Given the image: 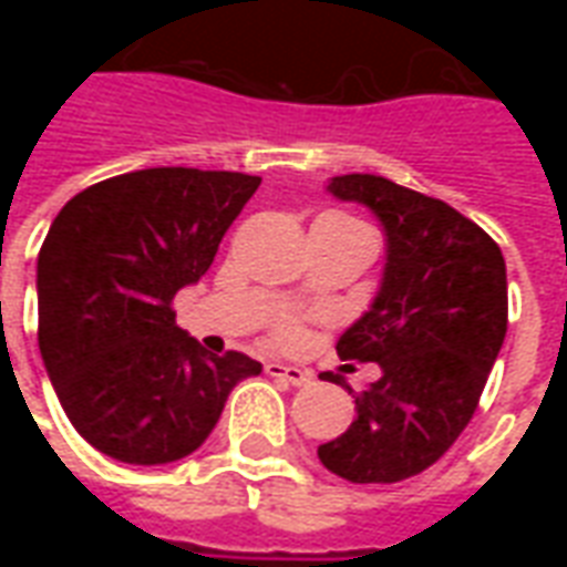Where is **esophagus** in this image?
<instances>
[{"mask_svg": "<svg viewBox=\"0 0 567 567\" xmlns=\"http://www.w3.org/2000/svg\"><path fill=\"white\" fill-rule=\"evenodd\" d=\"M267 373L276 377V380L291 382V385H307V382L312 380V373H309V370L297 368V364H279V361H270V364H267Z\"/></svg>", "mask_w": 567, "mask_h": 567, "instance_id": "obj_1", "label": "esophagus"}]
</instances>
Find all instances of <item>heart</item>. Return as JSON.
<instances>
[{
  "label": "heart",
  "instance_id": "b5f03b06",
  "mask_svg": "<svg viewBox=\"0 0 567 567\" xmlns=\"http://www.w3.org/2000/svg\"><path fill=\"white\" fill-rule=\"evenodd\" d=\"M343 221H349V218H343ZM272 340H276V346H282V349L300 346V340H303V321L295 319V316H282V319L272 324Z\"/></svg>",
  "mask_w": 567,
  "mask_h": 567
}]
</instances>
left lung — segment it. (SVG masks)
I'll use <instances>...</instances> for the list:
<instances>
[{
    "mask_svg": "<svg viewBox=\"0 0 567 567\" xmlns=\"http://www.w3.org/2000/svg\"><path fill=\"white\" fill-rule=\"evenodd\" d=\"M328 190L373 209L389 260L373 307L337 343L346 368L377 361L382 377L364 392L346 385L355 422L319 458L349 483H401L474 419L507 333V267L498 243L443 199L368 173L337 175Z\"/></svg>",
    "mask_w": 567,
    "mask_h": 567,
    "instance_id": "obj_1",
    "label": "left lung"
}]
</instances>
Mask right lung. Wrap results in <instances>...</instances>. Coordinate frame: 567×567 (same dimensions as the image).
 Instances as JSON below:
<instances>
[{"label": "right lung", "instance_id": "obj_1", "mask_svg": "<svg viewBox=\"0 0 567 567\" xmlns=\"http://www.w3.org/2000/svg\"><path fill=\"white\" fill-rule=\"evenodd\" d=\"M258 175L157 166L69 199L39 251V349L69 422L127 464H169L203 446L243 352L209 355L175 324L173 297L209 270Z\"/></svg>", "mask_w": 567, "mask_h": 567}]
</instances>
